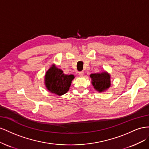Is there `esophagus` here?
I'll return each mask as SVG.
<instances>
[{
    "mask_svg": "<svg viewBox=\"0 0 149 149\" xmlns=\"http://www.w3.org/2000/svg\"><path fill=\"white\" fill-rule=\"evenodd\" d=\"M79 75L80 77H83V75H84V71L79 72Z\"/></svg>",
    "mask_w": 149,
    "mask_h": 149,
    "instance_id": "34e87169",
    "label": "esophagus"
}]
</instances>
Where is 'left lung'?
Wrapping results in <instances>:
<instances>
[{"mask_svg": "<svg viewBox=\"0 0 149 149\" xmlns=\"http://www.w3.org/2000/svg\"><path fill=\"white\" fill-rule=\"evenodd\" d=\"M92 84L96 91L102 92L107 90L110 86V76L107 72L91 74Z\"/></svg>", "mask_w": 149, "mask_h": 149, "instance_id": "obj_1", "label": "left lung"}]
</instances>
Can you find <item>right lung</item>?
I'll return each instance as SVG.
<instances>
[{"instance_id":"add662e5","label":"right lung","mask_w":149,"mask_h":149,"mask_svg":"<svg viewBox=\"0 0 149 149\" xmlns=\"http://www.w3.org/2000/svg\"><path fill=\"white\" fill-rule=\"evenodd\" d=\"M74 75H66L61 69L52 65L46 72L45 84L47 90L52 93L62 95L69 90Z\"/></svg>"}]
</instances>
